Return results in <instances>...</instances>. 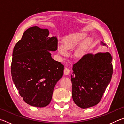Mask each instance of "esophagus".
Segmentation results:
<instances>
[{
    "instance_id": "34e87169",
    "label": "esophagus",
    "mask_w": 124,
    "mask_h": 124,
    "mask_svg": "<svg viewBox=\"0 0 124 124\" xmlns=\"http://www.w3.org/2000/svg\"><path fill=\"white\" fill-rule=\"evenodd\" d=\"M64 74H66V75H68L70 73V69L66 67V68H65L64 70Z\"/></svg>"
}]
</instances>
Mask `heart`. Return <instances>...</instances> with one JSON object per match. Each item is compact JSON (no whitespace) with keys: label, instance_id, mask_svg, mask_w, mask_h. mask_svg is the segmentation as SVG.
Listing matches in <instances>:
<instances>
[{"label":"heart","instance_id":"1","mask_svg":"<svg viewBox=\"0 0 124 124\" xmlns=\"http://www.w3.org/2000/svg\"><path fill=\"white\" fill-rule=\"evenodd\" d=\"M86 35L85 33H80V34H74L68 36L64 40L63 45L60 44L58 45V52L61 54L65 55L67 51L72 50L76 47L85 38ZM89 44L90 40L86 39L79 46L77 51L78 53H81L85 51L89 46Z\"/></svg>","mask_w":124,"mask_h":124}]
</instances>
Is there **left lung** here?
<instances>
[{"label": "left lung", "mask_w": 124, "mask_h": 124, "mask_svg": "<svg viewBox=\"0 0 124 124\" xmlns=\"http://www.w3.org/2000/svg\"><path fill=\"white\" fill-rule=\"evenodd\" d=\"M103 45L106 44L101 42ZM112 57L108 52L85 54L73 66L71 81L75 104L85 109L100 102L113 74Z\"/></svg>", "instance_id": "left-lung-1"}]
</instances>
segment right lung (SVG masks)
Segmentation results:
<instances>
[{"instance_id": "obj_1", "label": "right lung", "mask_w": 124, "mask_h": 124, "mask_svg": "<svg viewBox=\"0 0 124 124\" xmlns=\"http://www.w3.org/2000/svg\"><path fill=\"white\" fill-rule=\"evenodd\" d=\"M57 49L56 37L47 29L32 27L15 46L11 67L12 80L27 104L44 107L51 102L54 87L63 74L64 66L51 57Z\"/></svg>"}]
</instances>
